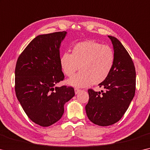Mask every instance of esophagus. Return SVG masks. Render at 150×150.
Returning <instances> with one entry per match:
<instances>
[{"label":"esophagus","mask_w":150,"mask_h":150,"mask_svg":"<svg viewBox=\"0 0 150 150\" xmlns=\"http://www.w3.org/2000/svg\"><path fill=\"white\" fill-rule=\"evenodd\" d=\"M74 91H75V94H77L79 93L80 92H81L82 90H80V89H78V88H76L74 89Z\"/></svg>","instance_id":"esophagus-1"}]
</instances>
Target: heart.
Returning <instances> with one entry per match:
<instances>
[{"label":"heart","instance_id":"b5f03b06","mask_svg":"<svg viewBox=\"0 0 150 150\" xmlns=\"http://www.w3.org/2000/svg\"><path fill=\"white\" fill-rule=\"evenodd\" d=\"M59 62L68 77H72L79 69L80 72L68 80L69 84L85 87L99 84L107 79L114 66L115 54L110 46L88 40L74 45L72 54L64 53Z\"/></svg>","mask_w":150,"mask_h":150}]
</instances>
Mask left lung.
<instances>
[{
    "mask_svg": "<svg viewBox=\"0 0 150 150\" xmlns=\"http://www.w3.org/2000/svg\"><path fill=\"white\" fill-rule=\"evenodd\" d=\"M113 45L115 63L109 76L99 86L105 91L88 89L86 112L89 120L100 126L112 125L122 118L134 97L136 72L133 62L116 38L109 36Z\"/></svg>",
    "mask_w": 150,
    "mask_h": 150,
    "instance_id": "8db88e82",
    "label": "left lung"
}]
</instances>
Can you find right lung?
Listing matches in <instances>:
<instances>
[{"instance_id": "obj_1", "label": "right lung", "mask_w": 150, "mask_h": 150, "mask_svg": "<svg viewBox=\"0 0 150 150\" xmlns=\"http://www.w3.org/2000/svg\"><path fill=\"white\" fill-rule=\"evenodd\" d=\"M66 35L64 31L37 36L16 64V96L29 118L42 127L59 121L64 104L75 95L72 86H56L64 79L59 49Z\"/></svg>"}]
</instances>
